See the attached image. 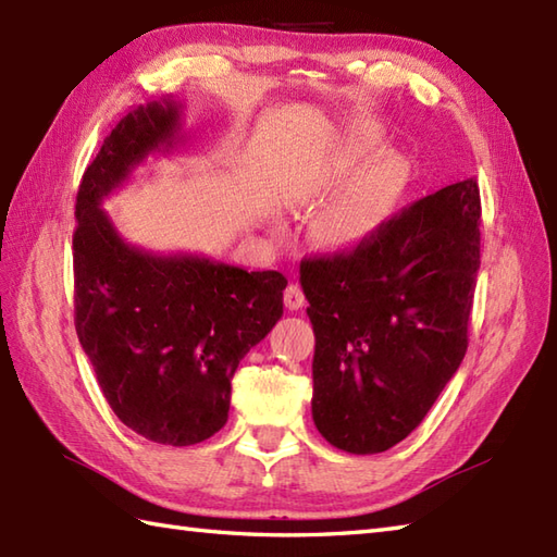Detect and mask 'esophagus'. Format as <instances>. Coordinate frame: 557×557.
I'll return each mask as SVG.
<instances>
[{"instance_id": "1", "label": "esophagus", "mask_w": 557, "mask_h": 557, "mask_svg": "<svg viewBox=\"0 0 557 557\" xmlns=\"http://www.w3.org/2000/svg\"><path fill=\"white\" fill-rule=\"evenodd\" d=\"M304 304H306V297H304L301 287L294 285V282H292V285L285 289V306L289 311H299Z\"/></svg>"}]
</instances>
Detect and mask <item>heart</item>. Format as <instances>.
I'll use <instances>...</instances> for the list:
<instances>
[{
    "label": "heart",
    "mask_w": 557,
    "mask_h": 557,
    "mask_svg": "<svg viewBox=\"0 0 557 557\" xmlns=\"http://www.w3.org/2000/svg\"><path fill=\"white\" fill-rule=\"evenodd\" d=\"M357 158L359 148H339L330 152L315 174L313 186L299 196V206L313 208L330 194H335L345 184ZM401 186H405V176L395 164L377 162L366 168L345 191H339L313 212L309 224L313 244L333 253L357 248L387 220L401 194Z\"/></svg>",
    "instance_id": "heart-1"
}]
</instances>
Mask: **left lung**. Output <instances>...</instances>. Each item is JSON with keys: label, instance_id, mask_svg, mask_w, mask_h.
<instances>
[{"label": "left lung", "instance_id": "8db88e82", "mask_svg": "<svg viewBox=\"0 0 557 557\" xmlns=\"http://www.w3.org/2000/svg\"><path fill=\"white\" fill-rule=\"evenodd\" d=\"M476 180L383 222L351 251L301 260L315 333L313 421L351 455L417 429L467 354L481 265Z\"/></svg>", "mask_w": 557, "mask_h": 557}]
</instances>
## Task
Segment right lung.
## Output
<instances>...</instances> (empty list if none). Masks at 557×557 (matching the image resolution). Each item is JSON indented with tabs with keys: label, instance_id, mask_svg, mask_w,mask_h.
<instances>
[{
	"label": "right lung",
	"instance_id": "1",
	"mask_svg": "<svg viewBox=\"0 0 557 557\" xmlns=\"http://www.w3.org/2000/svg\"><path fill=\"white\" fill-rule=\"evenodd\" d=\"M182 104H140L104 138L76 196L74 313L83 351L122 423L162 445H196L227 423L232 375L282 318L287 280L203 256L126 244L102 198L150 152L180 144Z\"/></svg>",
	"mask_w": 557,
	"mask_h": 557
}]
</instances>
